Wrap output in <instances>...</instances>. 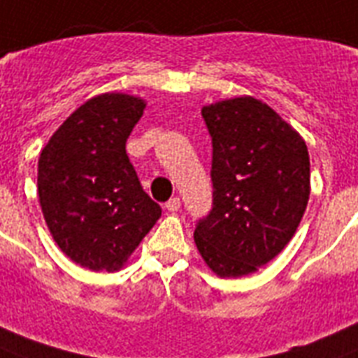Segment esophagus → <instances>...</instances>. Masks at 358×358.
I'll return each instance as SVG.
<instances>
[{"mask_svg":"<svg viewBox=\"0 0 358 358\" xmlns=\"http://www.w3.org/2000/svg\"><path fill=\"white\" fill-rule=\"evenodd\" d=\"M165 208H167L169 212H178V210H180V199L178 197L169 199L167 204H165Z\"/></svg>","mask_w":358,"mask_h":358,"instance_id":"obj_1","label":"esophagus"}]
</instances>
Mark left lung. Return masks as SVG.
Wrapping results in <instances>:
<instances>
[{
    "mask_svg": "<svg viewBox=\"0 0 358 358\" xmlns=\"http://www.w3.org/2000/svg\"><path fill=\"white\" fill-rule=\"evenodd\" d=\"M212 136L214 203L195 244L220 278H242L276 257L310 199L304 138L266 103L244 95L203 106Z\"/></svg>",
    "mask_w": 358,
    "mask_h": 358,
    "instance_id": "left-lung-1",
    "label": "left lung"
}]
</instances>
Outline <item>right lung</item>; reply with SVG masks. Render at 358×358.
<instances>
[{"label":"right lung","mask_w":358,"mask_h":358,"mask_svg":"<svg viewBox=\"0 0 358 358\" xmlns=\"http://www.w3.org/2000/svg\"><path fill=\"white\" fill-rule=\"evenodd\" d=\"M146 103L101 94L76 108L39 155L37 193L59 250L84 268L116 272L161 217L125 154Z\"/></svg>","instance_id":"add662e5"}]
</instances>
